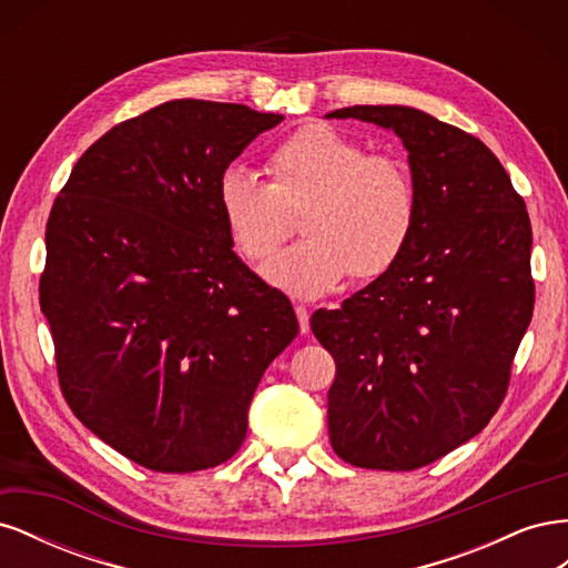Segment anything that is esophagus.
<instances>
[{
    "label": "esophagus",
    "mask_w": 568,
    "mask_h": 568,
    "mask_svg": "<svg viewBox=\"0 0 568 568\" xmlns=\"http://www.w3.org/2000/svg\"><path fill=\"white\" fill-rule=\"evenodd\" d=\"M296 317H298V326H301V334L311 332V311L303 305H296Z\"/></svg>",
    "instance_id": "1"
}]
</instances>
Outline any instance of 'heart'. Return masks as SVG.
Instances as JSON below:
<instances>
[{
	"instance_id": "b5f03b06",
	"label": "heart",
	"mask_w": 568,
	"mask_h": 568,
	"mask_svg": "<svg viewBox=\"0 0 568 568\" xmlns=\"http://www.w3.org/2000/svg\"><path fill=\"white\" fill-rule=\"evenodd\" d=\"M270 184L244 168L220 180L217 201L234 248L261 263L303 213L305 242L263 267V277L294 298H320L353 272L372 280L405 253L417 225V189L407 168L329 125H305L272 151Z\"/></svg>"
}]
</instances>
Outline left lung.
<instances>
[{
  "label": "left lung",
  "mask_w": 568,
  "mask_h": 568,
  "mask_svg": "<svg viewBox=\"0 0 568 568\" xmlns=\"http://www.w3.org/2000/svg\"><path fill=\"white\" fill-rule=\"evenodd\" d=\"M407 151L417 225L400 261L317 311L334 355L329 440L365 469H419L480 434L500 407L530 324V220L495 153L412 106H351Z\"/></svg>",
  "instance_id": "1"
}]
</instances>
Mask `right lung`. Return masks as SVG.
Wrapping results in <instances>:
<instances>
[{
  "instance_id": "right-lung-1",
  "label": "right lung",
  "mask_w": 568,
  "mask_h": 568,
  "mask_svg": "<svg viewBox=\"0 0 568 568\" xmlns=\"http://www.w3.org/2000/svg\"><path fill=\"white\" fill-rule=\"evenodd\" d=\"M284 115L178 99L111 128L47 222L40 307L73 415L151 471L227 462L265 369L298 334L234 253L217 186Z\"/></svg>"
}]
</instances>
